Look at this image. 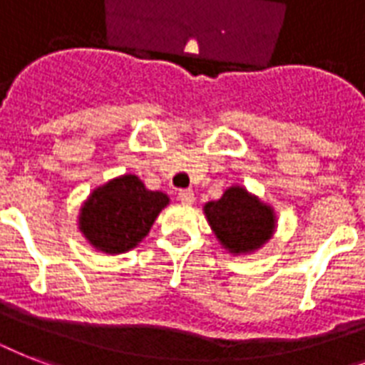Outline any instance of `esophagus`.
Returning <instances> with one entry per match:
<instances>
[{
    "mask_svg": "<svg viewBox=\"0 0 365 365\" xmlns=\"http://www.w3.org/2000/svg\"><path fill=\"white\" fill-rule=\"evenodd\" d=\"M178 199H180V202H182V205L191 206L195 202V193L191 191V189H182V191L178 193Z\"/></svg>",
    "mask_w": 365,
    "mask_h": 365,
    "instance_id": "1",
    "label": "esophagus"
}]
</instances>
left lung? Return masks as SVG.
<instances>
[{
    "instance_id": "left-lung-1",
    "label": "left lung",
    "mask_w": 365,
    "mask_h": 365,
    "mask_svg": "<svg viewBox=\"0 0 365 365\" xmlns=\"http://www.w3.org/2000/svg\"><path fill=\"white\" fill-rule=\"evenodd\" d=\"M217 242L229 254L246 255L261 250L274 237L277 212L242 185H231L217 200L202 206Z\"/></svg>"
}]
</instances>
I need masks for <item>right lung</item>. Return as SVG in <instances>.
<instances>
[{
    "label": "right lung",
    "instance_id": "add662e5",
    "mask_svg": "<svg viewBox=\"0 0 365 365\" xmlns=\"http://www.w3.org/2000/svg\"><path fill=\"white\" fill-rule=\"evenodd\" d=\"M168 205V195L148 189L136 174H123L93 189L79 208L77 229L94 250L125 254L148 237Z\"/></svg>",
    "mask_w": 365,
    "mask_h": 365
}]
</instances>
